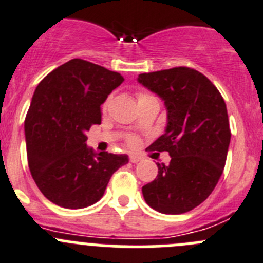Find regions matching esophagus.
<instances>
[{
  "instance_id": "esophagus-1",
  "label": "esophagus",
  "mask_w": 263,
  "mask_h": 263,
  "mask_svg": "<svg viewBox=\"0 0 263 263\" xmlns=\"http://www.w3.org/2000/svg\"><path fill=\"white\" fill-rule=\"evenodd\" d=\"M141 159H143V157L136 156V154H131V156H129V161H131L132 163H137V162H140Z\"/></svg>"
}]
</instances>
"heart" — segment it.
I'll list each match as a JSON object with an SVG mask.
<instances>
[{
    "label": "heart",
    "mask_w": 263,
    "mask_h": 263,
    "mask_svg": "<svg viewBox=\"0 0 263 263\" xmlns=\"http://www.w3.org/2000/svg\"><path fill=\"white\" fill-rule=\"evenodd\" d=\"M143 97H149V95H145V93H143V95H140V96H139V98H143ZM106 105H107V104H105L104 109H106ZM128 143L131 144V145H135V144L137 143V140L135 139V137H129V139H128Z\"/></svg>",
    "instance_id": "obj_1"
}]
</instances>
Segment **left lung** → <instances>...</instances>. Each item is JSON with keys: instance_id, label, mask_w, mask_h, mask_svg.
Here are the masks:
<instances>
[{"instance_id": "8db88e82", "label": "left lung", "mask_w": 263, "mask_h": 263, "mask_svg": "<svg viewBox=\"0 0 263 263\" xmlns=\"http://www.w3.org/2000/svg\"><path fill=\"white\" fill-rule=\"evenodd\" d=\"M137 82L165 102V134L149 148L168 152L170 165L143 187L144 200L162 214H183L217 185L231 140L227 107L215 85L190 67L140 73Z\"/></svg>"}]
</instances>
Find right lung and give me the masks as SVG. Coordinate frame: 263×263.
Wrapping results in <instances>:
<instances>
[{
	"label": "right lung",
	"mask_w": 263,
	"mask_h": 263,
	"mask_svg": "<svg viewBox=\"0 0 263 263\" xmlns=\"http://www.w3.org/2000/svg\"><path fill=\"white\" fill-rule=\"evenodd\" d=\"M123 82L120 73L75 58L36 88L24 122L27 157L36 185L55 205H93L112 174L128 163L126 154L96 153L85 144V132L101 123V105Z\"/></svg>",
	"instance_id": "add662e5"
}]
</instances>
